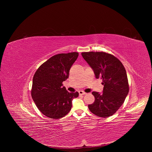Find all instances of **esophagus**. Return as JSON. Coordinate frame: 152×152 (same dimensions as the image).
Returning <instances> with one entry per match:
<instances>
[{"mask_svg":"<svg viewBox=\"0 0 152 152\" xmlns=\"http://www.w3.org/2000/svg\"><path fill=\"white\" fill-rule=\"evenodd\" d=\"M79 94L80 95H85V94H86V93H85V92L83 91H79Z\"/></svg>","mask_w":152,"mask_h":152,"instance_id":"1","label":"esophagus"}]
</instances>
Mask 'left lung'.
<instances>
[{
	"mask_svg": "<svg viewBox=\"0 0 152 152\" xmlns=\"http://www.w3.org/2000/svg\"><path fill=\"white\" fill-rule=\"evenodd\" d=\"M82 56L93 70L96 77L102 79V93L93 91L95 101L90 111L100 117H109L123 104L129 88L126 70L121 61L105 52H82Z\"/></svg>",
	"mask_w": 152,
	"mask_h": 152,
	"instance_id": "1",
	"label": "left lung"
}]
</instances>
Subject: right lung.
Instances as JSON below:
<instances>
[{
    "mask_svg": "<svg viewBox=\"0 0 152 152\" xmlns=\"http://www.w3.org/2000/svg\"><path fill=\"white\" fill-rule=\"evenodd\" d=\"M78 55L77 52L54 55L36 71L31 96L38 109L46 117L59 119L66 115L72 109L73 99L78 97V92L69 93L62 85Z\"/></svg>",
    "mask_w": 152,
    "mask_h": 152,
    "instance_id": "1",
    "label": "right lung"
}]
</instances>
